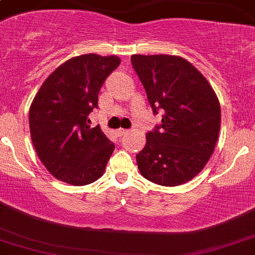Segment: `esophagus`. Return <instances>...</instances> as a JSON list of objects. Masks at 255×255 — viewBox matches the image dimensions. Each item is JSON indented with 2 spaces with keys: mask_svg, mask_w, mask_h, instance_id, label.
<instances>
[{
  "mask_svg": "<svg viewBox=\"0 0 255 255\" xmlns=\"http://www.w3.org/2000/svg\"><path fill=\"white\" fill-rule=\"evenodd\" d=\"M127 133H128V130L127 129H122V128H120V129L116 130V135H119V136L125 135V134H127Z\"/></svg>",
  "mask_w": 255,
  "mask_h": 255,
  "instance_id": "1",
  "label": "esophagus"
}]
</instances>
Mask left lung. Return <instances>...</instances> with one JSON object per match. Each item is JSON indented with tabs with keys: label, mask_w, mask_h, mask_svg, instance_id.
<instances>
[{
	"label": "left lung",
	"mask_w": 255,
	"mask_h": 255,
	"mask_svg": "<svg viewBox=\"0 0 255 255\" xmlns=\"http://www.w3.org/2000/svg\"><path fill=\"white\" fill-rule=\"evenodd\" d=\"M162 123L146 134L136 155L139 172L162 186H178L201 172L219 136L220 104L206 77L184 58L157 54L130 57Z\"/></svg>",
	"instance_id": "left-lung-1"
}]
</instances>
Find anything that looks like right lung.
I'll use <instances>...</instances> for the list:
<instances>
[{
    "label": "right lung",
    "mask_w": 255,
    "mask_h": 255,
    "mask_svg": "<svg viewBox=\"0 0 255 255\" xmlns=\"http://www.w3.org/2000/svg\"><path fill=\"white\" fill-rule=\"evenodd\" d=\"M116 55L83 54L66 60L42 83L29 111L31 140L54 178L74 186L96 181L115 150L88 115L98 108L106 77L117 69Z\"/></svg>",
    "instance_id": "add662e5"
}]
</instances>
